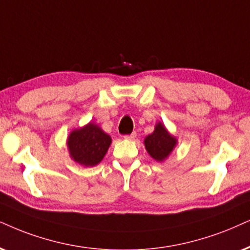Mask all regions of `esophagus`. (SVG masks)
<instances>
[{
    "instance_id": "esophagus-1",
    "label": "esophagus",
    "mask_w": 250,
    "mask_h": 250,
    "mask_svg": "<svg viewBox=\"0 0 250 250\" xmlns=\"http://www.w3.org/2000/svg\"><path fill=\"white\" fill-rule=\"evenodd\" d=\"M135 137H136V132H132V134H130V135H125V140H134Z\"/></svg>"
}]
</instances>
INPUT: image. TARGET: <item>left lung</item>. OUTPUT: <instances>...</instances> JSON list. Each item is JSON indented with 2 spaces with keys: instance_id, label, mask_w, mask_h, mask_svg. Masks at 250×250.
I'll list each match as a JSON object with an SVG mask.
<instances>
[{
  "instance_id": "obj_1",
  "label": "left lung",
  "mask_w": 250,
  "mask_h": 250,
  "mask_svg": "<svg viewBox=\"0 0 250 250\" xmlns=\"http://www.w3.org/2000/svg\"><path fill=\"white\" fill-rule=\"evenodd\" d=\"M146 151L158 162H163L172 152L176 144V140L166 130L163 123H158L154 131L148 135L144 141Z\"/></svg>"
}]
</instances>
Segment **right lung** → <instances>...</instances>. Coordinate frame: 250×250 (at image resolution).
<instances>
[{"instance_id": "right-lung-1", "label": "right lung", "mask_w": 250, "mask_h": 250, "mask_svg": "<svg viewBox=\"0 0 250 250\" xmlns=\"http://www.w3.org/2000/svg\"><path fill=\"white\" fill-rule=\"evenodd\" d=\"M110 143V136L91 122L84 128L74 130L68 137L71 158L86 167L96 166L102 162Z\"/></svg>"}]
</instances>
